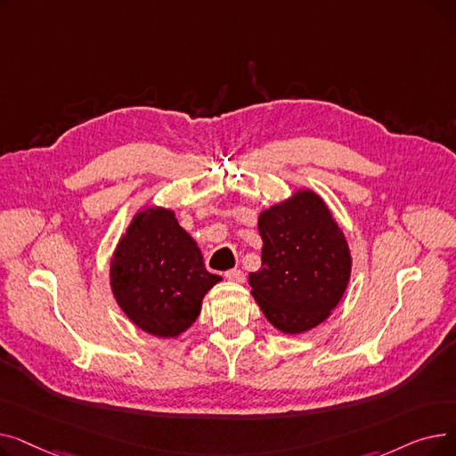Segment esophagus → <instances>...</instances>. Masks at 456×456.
I'll list each match as a JSON object with an SVG mask.
<instances>
[{"instance_id": "esophagus-1", "label": "esophagus", "mask_w": 456, "mask_h": 456, "mask_svg": "<svg viewBox=\"0 0 456 456\" xmlns=\"http://www.w3.org/2000/svg\"><path fill=\"white\" fill-rule=\"evenodd\" d=\"M225 277L229 279V281H232V282H244L246 281V275H244V272L242 270H229L227 273H225Z\"/></svg>"}]
</instances>
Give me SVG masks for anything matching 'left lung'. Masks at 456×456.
Returning <instances> with one entry per match:
<instances>
[{"mask_svg":"<svg viewBox=\"0 0 456 456\" xmlns=\"http://www.w3.org/2000/svg\"><path fill=\"white\" fill-rule=\"evenodd\" d=\"M258 232L262 268L249 273L255 301L286 334L314 329L347 289L351 255L344 232L310 190L262 212Z\"/></svg>","mask_w":456,"mask_h":456,"instance_id":"obj_1","label":"left lung"}]
</instances>
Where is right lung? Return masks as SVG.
Segmentation results:
<instances>
[{"label": "right lung", "instance_id": "1", "mask_svg": "<svg viewBox=\"0 0 456 456\" xmlns=\"http://www.w3.org/2000/svg\"><path fill=\"white\" fill-rule=\"evenodd\" d=\"M222 277L172 210L151 207L134 216L110 260L112 294L127 318L153 337L172 338L196 322L205 294Z\"/></svg>", "mask_w": 456, "mask_h": 456}]
</instances>
